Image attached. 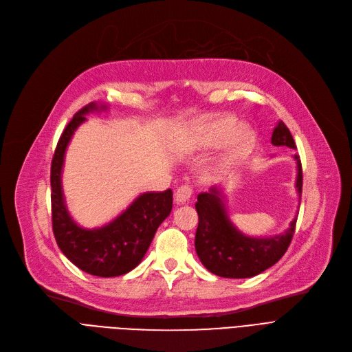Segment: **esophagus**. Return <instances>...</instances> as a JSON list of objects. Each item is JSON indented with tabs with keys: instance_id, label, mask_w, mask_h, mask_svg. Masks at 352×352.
<instances>
[{
	"instance_id": "1",
	"label": "esophagus",
	"mask_w": 352,
	"mask_h": 352,
	"mask_svg": "<svg viewBox=\"0 0 352 352\" xmlns=\"http://www.w3.org/2000/svg\"><path fill=\"white\" fill-rule=\"evenodd\" d=\"M191 195H192V188L188 186V184H184V186L178 187V190L175 191V199L177 202H181V204L188 202Z\"/></svg>"
}]
</instances>
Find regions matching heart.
<instances>
[{
	"label": "heart",
	"mask_w": 352,
	"mask_h": 352,
	"mask_svg": "<svg viewBox=\"0 0 352 352\" xmlns=\"http://www.w3.org/2000/svg\"><path fill=\"white\" fill-rule=\"evenodd\" d=\"M238 126V121L232 117H226L221 118L219 121H217L215 124L211 125V128L208 129L206 140H199V144H217L221 142L223 140H226L227 137H230ZM252 140V131L250 128H239L238 131L235 133V135L232 137L231 141V146L232 150L239 151L243 150L244 146H247L250 144V141Z\"/></svg>",
	"instance_id": "b5f03b06"
}]
</instances>
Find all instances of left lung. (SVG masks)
I'll use <instances>...</instances> for the list:
<instances>
[{
	"label": "left lung",
	"instance_id": "1",
	"mask_svg": "<svg viewBox=\"0 0 352 352\" xmlns=\"http://www.w3.org/2000/svg\"><path fill=\"white\" fill-rule=\"evenodd\" d=\"M271 142L275 146H288L295 150V142L287 125L280 121L274 128ZM297 161V187L302 192V166L300 155ZM223 191L210 188L197 197L198 228L195 232V251L204 267L224 278H251L278 263L288 250L297 224V215L288 230L280 235L254 238L238 231L231 223L223 201Z\"/></svg>",
	"mask_w": 352,
	"mask_h": 352
}]
</instances>
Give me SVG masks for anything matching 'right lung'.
Returning <instances> with one entry per match:
<instances>
[{"mask_svg": "<svg viewBox=\"0 0 352 352\" xmlns=\"http://www.w3.org/2000/svg\"><path fill=\"white\" fill-rule=\"evenodd\" d=\"M100 108L107 109L105 105ZM100 108L96 102L82 107L58 140L51 162V210L54 236L63 254L80 270L108 278L124 275L142 261L155 231L173 210V191L141 194L122 214L100 228H82L71 218L61 184L65 151L85 116Z\"/></svg>", "mask_w": 352, "mask_h": 352, "instance_id": "obj_1", "label": "right lung"}]
</instances>
